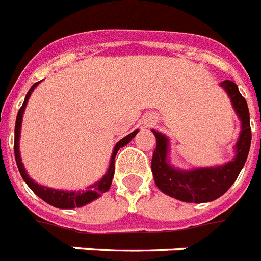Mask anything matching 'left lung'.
<instances>
[{
    "instance_id": "left-lung-1",
    "label": "left lung",
    "mask_w": 261,
    "mask_h": 261,
    "mask_svg": "<svg viewBox=\"0 0 261 261\" xmlns=\"http://www.w3.org/2000/svg\"><path fill=\"white\" fill-rule=\"evenodd\" d=\"M220 86L229 96L234 112L241 122V131L234 145V156L232 161L220 166L182 170L169 162V138L160 131L151 130L156 138V146L151 160L154 181L161 192L175 200L196 204L217 200L233 185L245 165L252 139L248 105L233 82L224 80L220 83Z\"/></svg>"
}]
</instances>
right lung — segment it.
Masks as SVG:
<instances>
[{
    "mask_svg": "<svg viewBox=\"0 0 261 261\" xmlns=\"http://www.w3.org/2000/svg\"><path fill=\"white\" fill-rule=\"evenodd\" d=\"M40 82L35 83L33 86L31 87V90L28 91L27 96H25L24 105L21 106L20 111L17 114L16 119V127H14V156H16L17 167H18V171H20L21 177L27 182V185L32 189V192L35 193L36 196H39L41 200H44L46 204L52 205L55 207H59V209H73V207H80L84 206V205L90 204L94 200L99 198V197L106 193L110 189L111 186L112 178H114V171H115V156L116 152L120 147L126 146L128 142L133 139V138L137 135L138 130L133 131L131 134L126 135L123 139H120L118 143L115 145L114 150H112L111 160H110V166L106 171V174L101 177L96 184L88 186L86 190H61V189H54V188H48V186L40 185L36 181L28 175L27 170H25L24 164L21 161V154H20V134H21V124H22V115H24L25 107H27V103L31 97L32 92L35 90L36 87L39 86Z\"/></svg>",
    "mask_w": 261,
    "mask_h": 261,
    "instance_id": "1",
    "label": "right lung"
}]
</instances>
